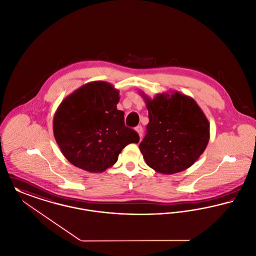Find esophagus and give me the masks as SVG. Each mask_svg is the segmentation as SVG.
Masks as SVG:
<instances>
[{"label": "esophagus", "instance_id": "34e87169", "mask_svg": "<svg viewBox=\"0 0 256 256\" xmlns=\"http://www.w3.org/2000/svg\"><path fill=\"white\" fill-rule=\"evenodd\" d=\"M136 130L137 132V134H138L139 137L141 138L142 136H143V128H142V126H136Z\"/></svg>", "mask_w": 256, "mask_h": 256}]
</instances>
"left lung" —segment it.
<instances>
[{
	"instance_id": "obj_1",
	"label": "left lung",
	"mask_w": 256,
	"mask_h": 256,
	"mask_svg": "<svg viewBox=\"0 0 256 256\" xmlns=\"http://www.w3.org/2000/svg\"><path fill=\"white\" fill-rule=\"evenodd\" d=\"M141 96L149 112L147 134L139 145L154 171L171 175L192 166L206 149L210 124L196 100L180 92Z\"/></svg>"
}]
</instances>
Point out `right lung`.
Instances as JSON below:
<instances>
[{
    "label": "right lung",
    "instance_id": "right-lung-1",
    "mask_svg": "<svg viewBox=\"0 0 256 256\" xmlns=\"http://www.w3.org/2000/svg\"><path fill=\"white\" fill-rule=\"evenodd\" d=\"M119 100V90L104 81L87 83L62 100L53 118V134L72 164L102 173L117 162L126 145L139 142L136 130L124 126Z\"/></svg>",
    "mask_w": 256,
    "mask_h": 256
}]
</instances>
